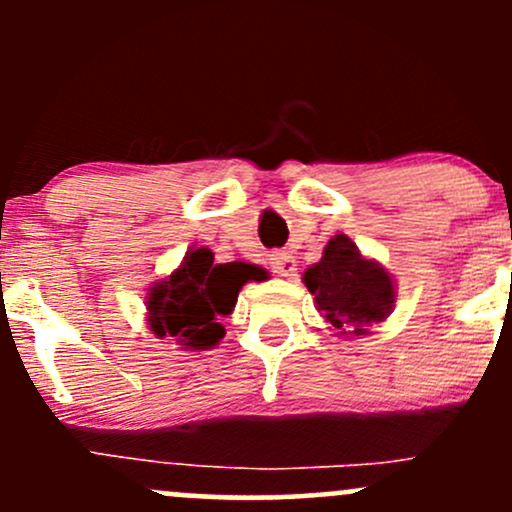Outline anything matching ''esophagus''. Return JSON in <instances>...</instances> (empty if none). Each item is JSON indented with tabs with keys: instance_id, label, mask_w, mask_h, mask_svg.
Segmentation results:
<instances>
[{
	"instance_id": "1",
	"label": "esophagus",
	"mask_w": 512,
	"mask_h": 512,
	"mask_svg": "<svg viewBox=\"0 0 512 512\" xmlns=\"http://www.w3.org/2000/svg\"><path fill=\"white\" fill-rule=\"evenodd\" d=\"M269 267H272V272L274 274H279V276H296V269H298V264H296V260H293V255L291 252H274L272 257H269Z\"/></svg>"
}]
</instances>
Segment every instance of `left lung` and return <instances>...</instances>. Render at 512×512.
<instances>
[{
  "label": "left lung",
  "instance_id": "1",
  "mask_svg": "<svg viewBox=\"0 0 512 512\" xmlns=\"http://www.w3.org/2000/svg\"><path fill=\"white\" fill-rule=\"evenodd\" d=\"M303 284L315 296L317 313L342 337L368 334L395 303V281L387 269L363 257L342 233L325 245L320 262L305 269Z\"/></svg>",
  "mask_w": 512,
  "mask_h": 512
}]
</instances>
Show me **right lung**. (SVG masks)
Instances as JSON below:
<instances>
[{
  "mask_svg": "<svg viewBox=\"0 0 512 512\" xmlns=\"http://www.w3.org/2000/svg\"><path fill=\"white\" fill-rule=\"evenodd\" d=\"M267 279L257 264H214L209 248L187 250L173 274L161 279L146 296V320L158 339H175L182 349L207 351L223 339L221 317L236 308L238 291L248 281Z\"/></svg>",
  "mask_w": 512,
  "mask_h": 512,
  "instance_id": "add662e5",
  "label": "right lung"
}]
</instances>
